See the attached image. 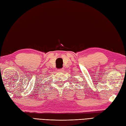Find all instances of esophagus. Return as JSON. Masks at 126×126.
<instances>
[{
    "label": "esophagus",
    "instance_id": "34e87169",
    "mask_svg": "<svg viewBox=\"0 0 126 126\" xmlns=\"http://www.w3.org/2000/svg\"><path fill=\"white\" fill-rule=\"evenodd\" d=\"M64 68H61V69H58L59 71H62V72H63V71H64Z\"/></svg>",
    "mask_w": 126,
    "mask_h": 126
}]
</instances>
